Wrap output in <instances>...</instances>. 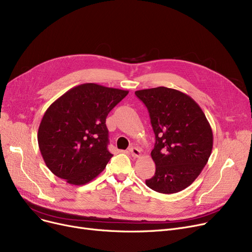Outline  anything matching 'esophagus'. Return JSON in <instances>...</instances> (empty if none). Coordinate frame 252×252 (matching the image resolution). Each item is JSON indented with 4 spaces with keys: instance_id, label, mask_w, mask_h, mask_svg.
<instances>
[{
    "instance_id": "obj_1",
    "label": "esophagus",
    "mask_w": 252,
    "mask_h": 252,
    "mask_svg": "<svg viewBox=\"0 0 252 252\" xmlns=\"http://www.w3.org/2000/svg\"><path fill=\"white\" fill-rule=\"evenodd\" d=\"M128 152L130 153V155L133 157H139L141 155L140 149H138L137 147H134V146H131V147L128 148Z\"/></svg>"
}]
</instances>
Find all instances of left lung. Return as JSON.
Here are the masks:
<instances>
[{
  "label": "left lung",
  "instance_id": "1",
  "mask_svg": "<svg viewBox=\"0 0 252 252\" xmlns=\"http://www.w3.org/2000/svg\"><path fill=\"white\" fill-rule=\"evenodd\" d=\"M146 106L155 134L154 176L147 186L159 193L186 189L200 175L213 150L214 136L204 112L190 96L165 87L135 92Z\"/></svg>",
  "mask_w": 252,
  "mask_h": 252
}]
</instances>
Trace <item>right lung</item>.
I'll return each mask as SVG.
<instances>
[{
	"mask_svg": "<svg viewBox=\"0 0 252 252\" xmlns=\"http://www.w3.org/2000/svg\"><path fill=\"white\" fill-rule=\"evenodd\" d=\"M128 91L83 84L63 94L45 112L37 131L39 151L53 174L71 185L95 179L108 163L106 117Z\"/></svg>",
	"mask_w": 252,
	"mask_h": 252,
	"instance_id": "1",
	"label": "right lung"
}]
</instances>
